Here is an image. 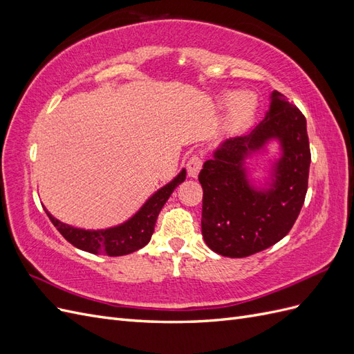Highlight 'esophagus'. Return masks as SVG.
Listing matches in <instances>:
<instances>
[{
    "instance_id": "obj_1",
    "label": "esophagus",
    "mask_w": 354,
    "mask_h": 354,
    "mask_svg": "<svg viewBox=\"0 0 354 354\" xmlns=\"http://www.w3.org/2000/svg\"><path fill=\"white\" fill-rule=\"evenodd\" d=\"M186 168H187V174H189V177H194V178H196V177H198V174H199L201 168H202V159H201V156H198V155H192V156L189 158V160H187Z\"/></svg>"
}]
</instances>
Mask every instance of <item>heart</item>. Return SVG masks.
<instances>
[{"instance_id": "b5f03b06", "label": "heart", "mask_w": 354, "mask_h": 354, "mask_svg": "<svg viewBox=\"0 0 354 354\" xmlns=\"http://www.w3.org/2000/svg\"><path fill=\"white\" fill-rule=\"evenodd\" d=\"M217 103L220 108L230 104L227 124L232 130H242V128L248 127L254 121L257 109H259L257 95L250 91L239 93L234 95V99L233 93H223L218 95Z\"/></svg>"}]
</instances>
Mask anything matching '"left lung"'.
Returning a JSON list of instances; mask_svg holds the SVG:
<instances>
[{
    "label": "left lung",
    "mask_w": 354,
    "mask_h": 354,
    "mask_svg": "<svg viewBox=\"0 0 354 354\" xmlns=\"http://www.w3.org/2000/svg\"><path fill=\"white\" fill-rule=\"evenodd\" d=\"M278 143L270 177L257 185L245 160ZM310 145L307 122L283 94H270L269 111L250 133L223 140L205 160L202 236L223 257L242 259L279 242L291 230L307 194Z\"/></svg>",
    "instance_id": "8db88e82"
}]
</instances>
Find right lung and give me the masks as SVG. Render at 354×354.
I'll use <instances>...</instances> for the list:
<instances>
[{
    "label": "right lung",
    "mask_w": 354,
    "mask_h": 354,
    "mask_svg": "<svg viewBox=\"0 0 354 354\" xmlns=\"http://www.w3.org/2000/svg\"><path fill=\"white\" fill-rule=\"evenodd\" d=\"M186 178V169L183 168L180 173L171 180L165 186L158 189L155 194L149 198L140 207L134 216L127 221L112 226L108 229L97 230H85L80 227H73L71 224L62 223L46 209L48 218L55 224V227L60 234L78 250L87 251L91 254H103L111 257H120L131 254L137 250L143 248L151 241L155 223L159 216L160 209L165 205V202L173 194L174 189L183 183Z\"/></svg>",
    "instance_id": "add662e5"
}]
</instances>
